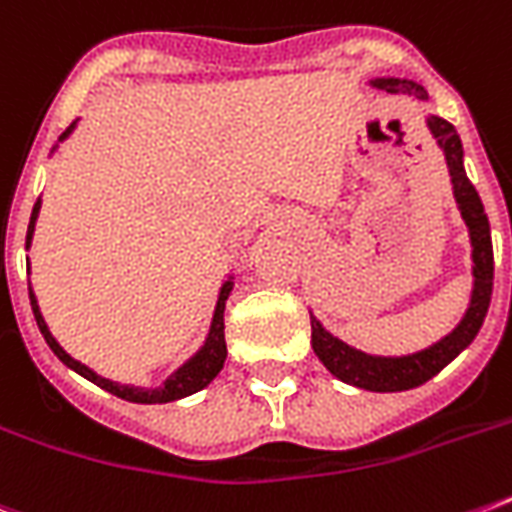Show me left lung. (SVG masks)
Masks as SVG:
<instances>
[{
	"instance_id": "1",
	"label": "left lung",
	"mask_w": 512,
	"mask_h": 512,
	"mask_svg": "<svg viewBox=\"0 0 512 512\" xmlns=\"http://www.w3.org/2000/svg\"><path fill=\"white\" fill-rule=\"evenodd\" d=\"M374 90L393 92V95H414V98L428 100L425 87L412 79H396V76H380L369 82ZM428 130L436 138L438 148L444 151L446 167L452 175V191L462 220L468 225L470 247H473V292L470 305L462 321L433 342L430 348L409 353V356H372L364 350L350 348L340 337L329 335L324 324L311 316V345L319 361L335 374L337 380L356 385V388L374 390V393H396V390L417 388L430 377H436L449 361L460 356L470 342L476 340L478 329L484 324L489 303H492L494 287V252H492V231H489V217L484 212L481 196L465 175L462 167V140L452 124L441 116H428Z\"/></svg>"
}]
</instances>
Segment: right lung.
I'll return each instance as SVG.
<instances>
[{"label":"right lung","mask_w":512,"mask_h":512,"mask_svg":"<svg viewBox=\"0 0 512 512\" xmlns=\"http://www.w3.org/2000/svg\"><path fill=\"white\" fill-rule=\"evenodd\" d=\"M76 127V122L68 127L60 140H66L71 135V130ZM39 207H42V199H36L34 204V212H31V223H28V233H26V249L31 247V239H34V228H36V217H39ZM233 289V281L228 279L220 287V295H217V305H215V316H212V327H209V335L204 340L196 353H193L188 361H185L177 372H172L167 380L159 385V388H135V385H122V382H114V380H106V377H100L90 369V366H84L82 361H76L66 353V350L60 348L58 340L52 337V332L47 329L42 319V311H39V305H36V295L34 289H28V297H31V308H34V319H36V327L42 332V337L47 340L50 350L55 356L68 366V369H74L76 374H82L87 377L90 382H95L98 388L108 390V393H114V396L124 398V401H132V404H167V401H177V398H185L196 393V390L207 388L209 382L215 380L220 369L225 364V356H228V348H225V300L231 295Z\"/></svg>","instance_id":"1"}]
</instances>
